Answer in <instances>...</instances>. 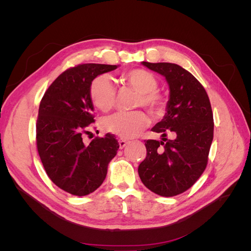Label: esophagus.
I'll use <instances>...</instances> for the list:
<instances>
[{
	"mask_svg": "<svg viewBox=\"0 0 251 251\" xmlns=\"http://www.w3.org/2000/svg\"><path fill=\"white\" fill-rule=\"evenodd\" d=\"M118 142H119V148H120V149H124V148L126 146V144H128V142H130V141L121 138V139H119Z\"/></svg>",
	"mask_w": 251,
	"mask_h": 251,
	"instance_id": "1",
	"label": "esophagus"
}]
</instances>
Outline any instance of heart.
<instances>
[{
    "label": "heart",
    "instance_id": "heart-1",
    "mask_svg": "<svg viewBox=\"0 0 251 251\" xmlns=\"http://www.w3.org/2000/svg\"><path fill=\"white\" fill-rule=\"evenodd\" d=\"M123 80L127 87L139 93L137 104L144 105L151 112L160 113L164 108L162 96L157 92L158 80L154 74L135 69L124 74ZM90 96L95 107L107 112L116 103V87L109 75L97 76L90 87ZM150 124L149 117L141 111L117 112L103 118V130L123 138H132Z\"/></svg>",
    "mask_w": 251,
    "mask_h": 251
}]
</instances>
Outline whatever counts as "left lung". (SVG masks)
Listing matches in <instances>:
<instances>
[{"label": "left lung", "instance_id": "obj_1", "mask_svg": "<svg viewBox=\"0 0 251 251\" xmlns=\"http://www.w3.org/2000/svg\"><path fill=\"white\" fill-rule=\"evenodd\" d=\"M141 64L165 77L170 96L165 115L151 127L162 140L146 141L147 157L138 174L150 191L174 197L192 187L206 168L214 138L211 105L203 86L179 65ZM168 131L174 133L175 140L164 138Z\"/></svg>", "mask_w": 251, "mask_h": 251}]
</instances>
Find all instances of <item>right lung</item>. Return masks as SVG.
Masks as SVG:
<instances>
[{
  "mask_svg": "<svg viewBox=\"0 0 251 251\" xmlns=\"http://www.w3.org/2000/svg\"><path fill=\"white\" fill-rule=\"evenodd\" d=\"M118 65L83 64L63 72L51 83L40 103L36 144L51 181L74 196H87L100 187L108 165L119 149L107 134L90 143L82 140L94 123L91 83Z\"/></svg>",
  "mask_w": 251,
  "mask_h": 251,
  "instance_id": "right-lung-1",
  "label": "right lung"
}]
</instances>
